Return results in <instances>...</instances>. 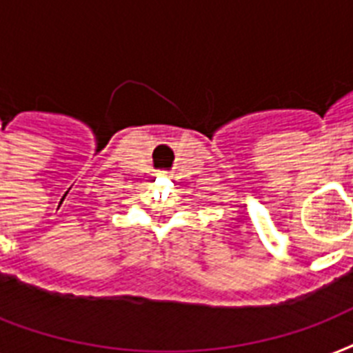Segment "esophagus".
<instances>
[{
    "instance_id": "esophagus-1",
    "label": "esophagus",
    "mask_w": 353,
    "mask_h": 353,
    "mask_svg": "<svg viewBox=\"0 0 353 353\" xmlns=\"http://www.w3.org/2000/svg\"><path fill=\"white\" fill-rule=\"evenodd\" d=\"M161 176H166V174H165V172H163V174H161Z\"/></svg>"
}]
</instances>
